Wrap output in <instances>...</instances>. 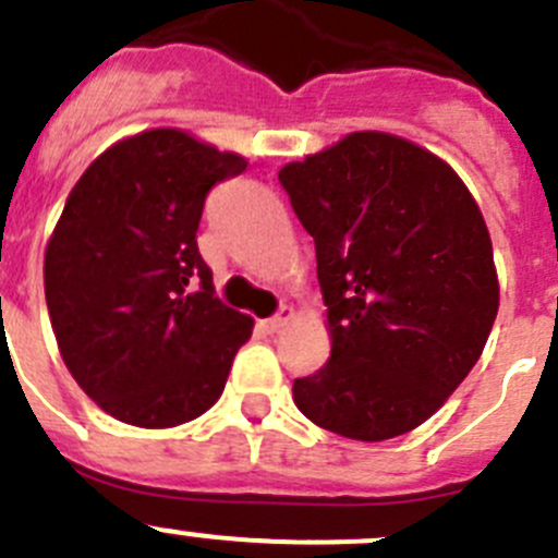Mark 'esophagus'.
I'll return each instance as SVG.
<instances>
[{
    "label": "esophagus",
    "instance_id": "1",
    "mask_svg": "<svg viewBox=\"0 0 558 558\" xmlns=\"http://www.w3.org/2000/svg\"><path fill=\"white\" fill-rule=\"evenodd\" d=\"M291 316H294V311H291L289 305H283V307H280L278 313H275L272 318H264V322H262L264 332H269V335L278 332V329H283L286 324H289V318H291Z\"/></svg>",
    "mask_w": 558,
    "mask_h": 558
}]
</instances>
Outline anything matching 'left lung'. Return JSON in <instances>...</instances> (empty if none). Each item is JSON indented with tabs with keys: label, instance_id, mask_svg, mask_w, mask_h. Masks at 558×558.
I'll return each mask as SVG.
<instances>
[{
	"label": "left lung",
	"instance_id": "obj_1",
	"mask_svg": "<svg viewBox=\"0 0 558 558\" xmlns=\"http://www.w3.org/2000/svg\"><path fill=\"white\" fill-rule=\"evenodd\" d=\"M316 242L332 351L294 403L332 434L423 425L469 376L499 311L494 245L461 177L389 133H351L278 174Z\"/></svg>",
	"mask_w": 558,
	"mask_h": 558
}]
</instances>
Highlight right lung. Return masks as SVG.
<instances>
[{
	"label": "right lung",
	"mask_w": 558,
	"mask_h": 558,
	"mask_svg": "<svg viewBox=\"0 0 558 558\" xmlns=\"http://www.w3.org/2000/svg\"><path fill=\"white\" fill-rule=\"evenodd\" d=\"M245 158L160 128L113 144L46 247V305L78 387L119 423L174 428L220 398L253 318L215 296L204 202Z\"/></svg>",
	"instance_id": "add662e5"
}]
</instances>
